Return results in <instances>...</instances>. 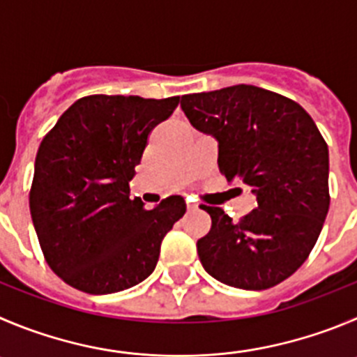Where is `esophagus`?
I'll return each mask as SVG.
<instances>
[{"label": "esophagus", "instance_id": "1", "mask_svg": "<svg viewBox=\"0 0 357 357\" xmlns=\"http://www.w3.org/2000/svg\"><path fill=\"white\" fill-rule=\"evenodd\" d=\"M199 206L195 204V202H192V201H186V209H188V211H195V209H197Z\"/></svg>", "mask_w": 357, "mask_h": 357}]
</instances>
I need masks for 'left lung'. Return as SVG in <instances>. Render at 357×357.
Returning a JSON list of instances; mask_svg holds the SVG:
<instances>
[{
	"mask_svg": "<svg viewBox=\"0 0 357 357\" xmlns=\"http://www.w3.org/2000/svg\"><path fill=\"white\" fill-rule=\"evenodd\" d=\"M190 125L218 142V169L257 208L239 222L202 206L211 229L197 241L202 268L245 291L275 287L317 243L329 209V151L308 112L250 84L181 96Z\"/></svg>",
	"mask_w": 357,
	"mask_h": 357,
	"instance_id": "left-lung-1",
	"label": "left lung"
}]
</instances>
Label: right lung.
I'll list each match as a JSON object with an SVG mask.
<instances>
[{"mask_svg":"<svg viewBox=\"0 0 357 357\" xmlns=\"http://www.w3.org/2000/svg\"><path fill=\"white\" fill-rule=\"evenodd\" d=\"M178 103L179 96H84L40 144L29 192L33 225L47 264L72 287L112 294L155 271L185 199L172 195L146 211L141 199H130V181L149 132Z\"/></svg>","mask_w":357,"mask_h":357,"instance_id":"obj_1","label":"right lung"}]
</instances>
